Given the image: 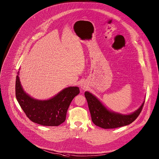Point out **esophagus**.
I'll return each instance as SVG.
<instances>
[{"label": "esophagus", "mask_w": 159, "mask_h": 159, "mask_svg": "<svg viewBox=\"0 0 159 159\" xmlns=\"http://www.w3.org/2000/svg\"><path fill=\"white\" fill-rule=\"evenodd\" d=\"M88 87V85L87 84L85 83V82H82L80 84V88L83 90H86Z\"/></svg>", "instance_id": "obj_1"}]
</instances>
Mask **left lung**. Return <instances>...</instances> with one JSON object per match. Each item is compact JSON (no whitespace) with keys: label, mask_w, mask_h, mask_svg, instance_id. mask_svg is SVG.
<instances>
[{"label":"left lung","mask_w":159,"mask_h":159,"mask_svg":"<svg viewBox=\"0 0 159 159\" xmlns=\"http://www.w3.org/2000/svg\"><path fill=\"white\" fill-rule=\"evenodd\" d=\"M84 95L93 122L96 126L104 129L116 128L129 125L139 116L145 102L143 101L140 107L130 114L123 115L107 109L92 93L86 91Z\"/></svg>","instance_id":"1"}]
</instances>
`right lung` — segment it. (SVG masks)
<instances>
[{
	"instance_id": "obj_1",
	"label": "right lung",
	"mask_w": 159,
	"mask_h": 159,
	"mask_svg": "<svg viewBox=\"0 0 159 159\" xmlns=\"http://www.w3.org/2000/svg\"><path fill=\"white\" fill-rule=\"evenodd\" d=\"M19 75V72L16 80V97L27 117L43 126H57L63 123L72 101L80 93L79 88L76 86L66 87L50 99H36L25 91Z\"/></svg>"
}]
</instances>
